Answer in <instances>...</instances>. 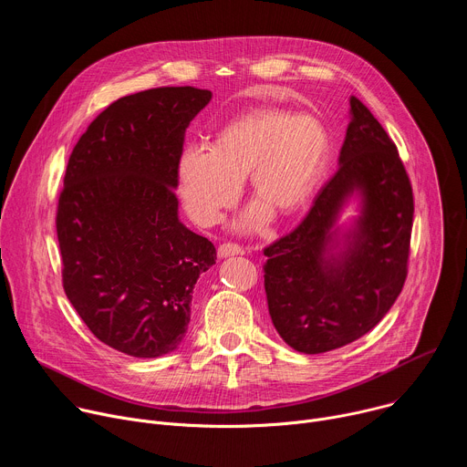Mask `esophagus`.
Instances as JSON below:
<instances>
[{"label":"esophagus","mask_w":467,"mask_h":467,"mask_svg":"<svg viewBox=\"0 0 467 467\" xmlns=\"http://www.w3.org/2000/svg\"><path fill=\"white\" fill-rule=\"evenodd\" d=\"M233 254H244V247H240L238 244H233V242H225L218 247V256L220 258L233 256Z\"/></svg>","instance_id":"esophagus-1"}]
</instances>
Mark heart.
Masks as SVG:
<instances>
[{"mask_svg": "<svg viewBox=\"0 0 467 467\" xmlns=\"http://www.w3.org/2000/svg\"><path fill=\"white\" fill-rule=\"evenodd\" d=\"M328 155V135L310 114L277 109L253 110L229 123L214 148L192 144L179 162V190L188 214L214 225L233 207L249 175L258 202L244 227L253 229L272 216L294 214L312 197Z\"/></svg>", "mask_w": 467, "mask_h": 467, "instance_id": "obj_1", "label": "heart"}]
</instances>
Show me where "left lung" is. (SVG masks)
<instances>
[{"label":"left lung","instance_id":"left-lung-1","mask_svg":"<svg viewBox=\"0 0 467 467\" xmlns=\"http://www.w3.org/2000/svg\"><path fill=\"white\" fill-rule=\"evenodd\" d=\"M338 171L319 190L305 220L264 247V288L281 338L317 355L369 332L401 294L409 274L414 195L388 132L355 96ZM363 211L340 243L332 232L347 197Z\"/></svg>","mask_w":467,"mask_h":467}]
</instances>
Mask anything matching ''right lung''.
I'll list each match as a JSON object with an SVG mask.
<instances>
[{
  "mask_svg": "<svg viewBox=\"0 0 467 467\" xmlns=\"http://www.w3.org/2000/svg\"><path fill=\"white\" fill-rule=\"evenodd\" d=\"M211 90L162 87L110 103L83 132L57 205L62 286L92 335L137 358L175 351L216 247L177 216L184 130Z\"/></svg>",
  "mask_w": 467,
  "mask_h": 467,
  "instance_id": "obj_1",
  "label": "right lung"
}]
</instances>
